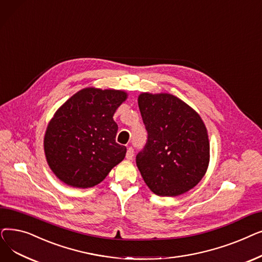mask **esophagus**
Segmentation results:
<instances>
[{
  "instance_id": "obj_1",
  "label": "esophagus",
  "mask_w": 262,
  "mask_h": 262,
  "mask_svg": "<svg viewBox=\"0 0 262 262\" xmlns=\"http://www.w3.org/2000/svg\"><path fill=\"white\" fill-rule=\"evenodd\" d=\"M133 156H134V150H133V148L132 147H129L128 149H127V154H126V158H127V160H132L133 159Z\"/></svg>"
}]
</instances>
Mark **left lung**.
I'll return each mask as SVG.
<instances>
[{
  "mask_svg": "<svg viewBox=\"0 0 262 262\" xmlns=\"http://www.w3.org/2000/svg\"><path fill=\"white\" fill-rule=\"evenodd\" d=\"M138 101L148 133L144 150L136 156L145 183L159 196L190 191L209 166L205 122L194 108L170 94L142 93Z\"/></svg>",
  "mask_w": 262,
  "mask_h": 262,
  "instance_id": "8db88e82",
  "label": "left lung"
}]
</instances>
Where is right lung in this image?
<instances>
[{
  "label": "right lung",
  "mask_w": 262,
  "mask_h": 262,
  "mask_svg": "<svg viewBox=\"0 0 262 262\" xmlns=\"http://www.w3.org/2000/svg\"><path fill=\"white\" fill-rule=\"evenodd\" d=\"M128 94L86 87L60 105L49 121L43 149L49 167L67 185L87 189L100 183L126 157L116 143L113 116Z\"/></svg>",
  "instance_id": "add662e5"
}]
</instances>
